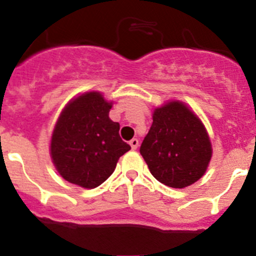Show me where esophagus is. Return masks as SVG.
<instances>
[{"mask_svg":"<svg viewBox=\"0 0 256 256\" xmlns=\"http://www.w3.org/2000/svg\"><path fill=\"white\" fill-rule=\"evenodd\" d=\"M130 144L133 150H137V147L140 146V140H138L137 138H133V140H130Z\"/></svg>","mask_w":256,"mask_h":256,"instance_id":"obj_1","label":"esophagus"}]
</instances>
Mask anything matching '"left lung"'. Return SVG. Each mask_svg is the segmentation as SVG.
Listing matches in <instances>:
<instances>
[{"mask_svg":"<svg viewBox=\"0 0 256 256\" xmlns=\"http://www.w3.org/2000/svg\"><path fill=\"white\" fill-rule=\"evenodd\" d=\"M140 152L154 178L179 189L198 182L212 157L204 124L179 100L156 108Z\"/></svg>","mask_w":256,"mask_h":256,"instance_id":"8db88e82","label":"left lung"}]
</instances>
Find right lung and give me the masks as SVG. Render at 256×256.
<instances>
[{"label": "right lung", "mask_w": 256, "mask_h": 256, "mask_svg": "<svg viewBox=\"0 0 256 256\" xmlns=\"http://www.w3.org/2000/svg\"><path fill=\"white\" fill-rule=\"evenodd\" d=\"M112 102L99 91L74 98L60 114L50 140V157L60 176L86 189L99 186L130 150L109 118Z\"/></svg>", "instance_id": "right-lung-1"}]
</instances>
